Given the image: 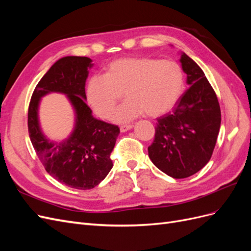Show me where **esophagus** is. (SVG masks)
I'll list each match as a JSON object with an SVG mask.
<instances>
[{
    "mask_svg": "<svg viewBox=\"0 0 251 251\" xmlns=\"http://www.w3.org/2000/svg\"><path fill=\"white\" fill-rule=\"evenodd\" d=\"M133 125H126V126H120V132H123V133H125V132H127V131H130L131 128H133Z\"/></svg>",
    "mask_w": 251,
    "mask_h": 251,
    "instance_id": "esophagus-1",
    "label": "esophagus"
}]
</instances>
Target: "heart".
<instances>
[{
	"instance_id": "b5f03b06",
	"label": "heart",
	"mask_w": 251,
	"mask_h": 251,
	"mask_svg": "<svg viewBox=\"0 0 251 251\" xmlns=\"http://www.w3.org/2000/svg\"><path fill=\"white\" fill-rule=\"evenodd\" d=\"M184 91L182 68L171 60L151 57H125L105 68L104 75H93L87 81L86 97L91 109L108 119L120 94L126 102L119 107L112 120L123 124L146 113L161 116L177 104Z\"/></svg>"
}]
</instances>
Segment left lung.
Returning <instances> with one entry per match:
<instances>
[{"mask_svg": "<svg viewBox=\"0 0 251 251\" xmlns=\"http://www.w3.org/2000/svg\"><path fill=\"white\" fill-rule=\"evenodd\" d=\"M188 89L172 112L157 119L149 157L157 168L175 179L187 178L207 164L221 126L217 95L201 68L180 52Z\"/></svg>", "mask_w": 251, "mask_h": 251, "instance_id": "obj_1", "label": "left lung"}]
</instances>
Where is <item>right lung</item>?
Instances as JSON below:
<instances>
[{
  "label": "right lung",
  "instance_id": "obj_1",
  "mask_svg": "<svg viewBox=\"0 0 251 251\" xmlns=\"http://www.w3.org/2000/svg\"><path fill=\"white\" fill-rule=\"evenodd\" d=\"M93 60L65 56L51 66L37 83L28 110L30 140L45 170L60 183L76 189L98 185L113 168L110 154L120 133L117 126L96 119L86 103V81ZM51 93L66 95L75 113V125L66 139H48L39 123L41 98Z\"/></svg>",
  "mask_w": 251,
  "mask_h": 251
}]
</instances>
